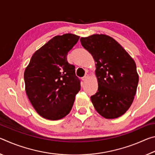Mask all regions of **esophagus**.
Returning <instances> with one entry per match:
<instances>
[{"label":"esophagus","instance_id":"esophagus-1","mask_svg":"<svg viewBox=\"0 0 155 155\" xmlns=\"http://www.w3.org/2000/svg\"><path fill=\"white\" fill-rule=\"evenodd\" d=\"M87 78H88V74H85V76H84V77L82 78V80L85 81L87 80Z\"/></svg>","mask_w":155,"mask_h":155}]
</instances>
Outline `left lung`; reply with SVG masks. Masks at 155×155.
<instances>
[{"label":"left lung","instance_id":"left-lung-1","mask_svg":"<svg viewBox=\"0 0 155 155\" xmlns=\"http://www.w3.org/2000/svg\"><path fill=\"white\" fill-rule=\"evenodd\" d=\"M96 64L98 91L91 96L95 109L107 119L124 114L137 91L139 76L134 60L114 38L94 34L81 38Z\"/></svg>","mask_w":155,"mask_h":155}]
</instances>
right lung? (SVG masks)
<instances>
[{"label": "right lung", "mask_w": 155, "mask_h": 155, "mask_svg": "<svg viewBox=\"0 0 155 155\" xmlns=\"http://www.w3.org/2000/svg\"><path fill=\"white\" fill-rule=\"evenodd\" d=\"M80 37L67 33L57 35L33 54L24 78L28 99L38 114L57 120L69 114L81 81L75 66L67 61L68 52Z\"/></svg>", "instance_id": "1"}]
</instances>
